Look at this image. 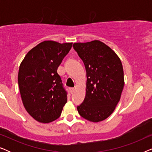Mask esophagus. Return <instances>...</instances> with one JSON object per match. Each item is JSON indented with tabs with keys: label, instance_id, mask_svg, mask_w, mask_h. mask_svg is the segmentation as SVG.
Returning a JSON list of instances; mask_svg holds the SVG:
<instances>
[{
	"label": "esophagus",
	"instance_id": "1",
	"mask_svg": "<svg viewBox=\"0 0 152 152\" xmlns=\"http://www.w3.org/2000/svg\"><path fill=\"white\" fill-rule=\"evenodd\" d=\"M74 91H75V88H70V92H71V93H73Z\"/></svg>",
	"mask_w": 152,
	"mask_h": 152
}]
</instances>
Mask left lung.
Segmentation results:
<instances>
[{
	"instance_id": "obj_1",
	"label": "left lung",
	"mask_w": 152,
	"mask_h": 152,
	"mask_svg": "<svg viewBox=\"0 0 152 152\" xmlns=\"http://www.w3.org/2000/svg\"><path fill=\"white\" fill-rule=\"evenodd\" d=\"M73 48L84 62L87 77L86 96L77 109L88 121H102L111 115L121 97L124 84L122 62L99 40L75 43Z\"/></svg>"
}]
</instances>
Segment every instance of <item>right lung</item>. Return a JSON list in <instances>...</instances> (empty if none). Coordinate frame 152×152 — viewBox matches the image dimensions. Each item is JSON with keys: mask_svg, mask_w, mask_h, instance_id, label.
<instances>
[{"mask_svg": "<svg viewBox=\"0 0 152 152\" xmlns=\"http://www.w3.org/2000/svg\"><path fill=\"white\" fill-rule=\"evenodd\" d=\"M72 43L44 41L31 49L19 66L18 83L27 112L37 121L49 123L61 115L67 102L57 68Z\"/></svg>", "mask_w": 152, "mask_h": 152, "instance_id": "obj_1", "label": "right lung"}]
</instances>
